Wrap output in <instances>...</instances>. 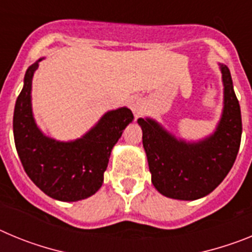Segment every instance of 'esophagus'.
Wrapping results in <instances>:
<instances>
[{
    "mask_svg": "<svg viewBox=\"0 0 252 252\" xmlns=\"http://www.w3.org/2000/svg\"><path fill=\"white\" fill-rule=\"evenodd\" d=\"M142 106H144V103H142L141 99L137 98V97H133V98H131L130 102H128V107H130V110L132 111V113L135 116L140 115V112H141L142 110Z\"/></svg>",
    "mask_w": 252,
    "mask_h": 252,
    "instance_id": "obj_1",
    "label": "esophagus"
}]
</instances>
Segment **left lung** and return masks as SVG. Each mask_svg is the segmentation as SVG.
I'll return each instance as SVG.
<instances>
[{"instance_id":"1","label":"left lung","mask_w":252,"mask_h":252,"mask_svg":"<svg viewBox=\"0 0 252 252\" xmlns=\"http://www.w3.org/2000/svg\"><path fill=\"white\" fill-rule=\"evenodd\" d=\"M218 65L223 83V108L211 135L187 141L174 136L155 119L137 120L151 183L168 198L195 201L206 197L222 183L237 157L242 133L241 110L230 69L224 64Z\"/></svg>"}]
</instances>
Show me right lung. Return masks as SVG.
<instances>
[{"mask_svg": "<svg viewBox=\"0 0 252 252\" xmlns=\"http://www.w3.org/2000/svg\"><path fill=\"white\" fill-rule=\"evenodd\" d=\"M43 59L28 68L15 104V145L26 174L46 195L62 202L82 201L102 187L111 151L133 115L127 107H120L104 113L79 139L60 141L46 136L31 103L32 78Z\"/></svg>", "mask_w": 252, "mask_h": 252, "instance_id": "1", "label": "right lung"}]
</instances>
